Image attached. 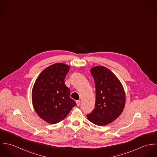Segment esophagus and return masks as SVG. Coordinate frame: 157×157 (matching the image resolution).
<instances>
[{
  "instance_id": "obj_1",
  "label": "esophagus",
  "mask_w": 157,
  "mask_h": 157,
  "mask_svg": "<svg viewBox=\"0 0 157 157\" xmlns=\"http://www.w3.org/2000/svg\"><path fill=\"white\" fill-rule=\"evenodd\" d=\"M76 103H77V105L78 106L80 105V100H77L76 101Z\"/></svg>"
}]
</instances>
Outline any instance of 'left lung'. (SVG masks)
Wrapping results in <instances>:
<instances>
[{"label":"left lung","instance_id":"8db88e82","mask_svg":"<svg viewBox=\"0 0 157 157\" xmlns=\"http://www.w3.org/2000/svg\"><path fill=\"white\" fill-rule=\"evenodd\" d=\"M95 85V108L87 115L90 122L104 126L117 119L125 105V93L117 77L109 69L97 66L90 69Z\"/></svg>","mask_w":157,"mask_h":157}]
</instances>
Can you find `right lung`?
<instances>
[{
	"instance_id": "obj_1",
	"label": "right lung",
	"mask_w": 157,
	"mask_h": 157,
	"mask_svg": "<svg viewBox=\"0 0 157 157\" xmlns=\"http://www.w3.org/2000/svg\"><path fill=\"white\" fill-rule=\"evenodd\" d=\"M69 69V66L61 63L51 65L39 74L34 85L33 106L39 117L49 123L56 124L63 120L77 105L65 84Z\"/></svg>"
}]
</instances>
